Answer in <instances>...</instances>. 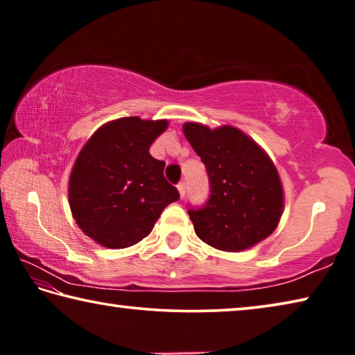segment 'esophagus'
<instances>
[{
	"label": "esophagus",
	"instance_id": "esophagus-1",
	"mask_svg": "<svg viewBox=\"0 0 355 355\" xmlns=\"http://www.w3.org/2000/svg\"><path fill=\"white\" fill-rule=\"evenodd\" d=\"M177 189L180 192V199H184V196H186V184L183 182L178 183L177 184Z\"/></svg>",
	"mask_w": 355,
	"mask_h": 355
}]
</instances>
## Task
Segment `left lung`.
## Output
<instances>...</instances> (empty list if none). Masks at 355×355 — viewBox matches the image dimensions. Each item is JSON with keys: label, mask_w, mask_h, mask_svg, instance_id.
Returning <instances> with one entry per match:
<instances>
[{"label": "left lung", "mask_w": 355, "mask_h": 355, "mask_svg": "<svg viewBox=\"0 0 355 355\" xmlns=\"http://www.w3.org/2000/svg\"><path fill=\"white\" fill-rule=\"evenodd\" d=\"M183 133L211 186L205 207L188 211L196 235L224 252H241L266 239L284 213V188L269 155L232 125L211 130L186 122Z\"/></svg>", "instance_id": "1"}]
</instances>
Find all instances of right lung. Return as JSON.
Wrapping results in <instances>:
<instances>
[{
    "label": "right lung",
    "mask_w": 355,
    "mask_h": 355,
    "mask_svg": "<svg viewBox=\"0 0 355 355\" xmlns=\"http://www.w3.org/2000/svg\"><path fill=\"white\" fill-rule=\"evenodd\" d=\"M169 122L122 117L91 136L69 178V203L78 227L107 249L130 248L150 235L163 209L178 200L164 178V161L148 148Z\"/></svg>",
    "instance_id": "add662e5"
}]
</instances>
